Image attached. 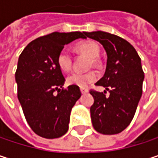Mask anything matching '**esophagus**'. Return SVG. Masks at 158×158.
<instances>
[{"instance_id":"obj_1","label":"esophagus","mask_w":158,"mask_h":158,"mask_svg":"<svg viewBox=\"0 0 158 158\" xmlns=\"http://www.w3.org/2000/svg\"><path fill=\"white\" fill-rule=\"evenodd\" d=\"M80 91H81L82 94H85V93H88L89 89L87 88H80Z\"/></svg>"}]
</instances>
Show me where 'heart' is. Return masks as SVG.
I'll return each mask as SVG.
<instances>
[{
	"label": "heart",
	"instance_id": "1",
	"mask_svg": "<svg viewBox=\"0 0 158 158\" xmlns=\"http://www.w3.org/2000/svg\"><path fill=\"white\" fill-rule=\"evenodd\" d=\"M75 49L77 52L84 54L88 56L89 57H90L89 67L97 65L98 63L97 57L100 56V52H101L100 47L97 43L91 40L82 41L76 45ZM56 62H57L59 69L62 71L68 72L70 70L71 66H72V57L68 51L62 50L57 55ZM96 79H97V74L94 71H88L85 73L74 72V73H71L68 77L67 82L69 85H75V86H79L82 88V87L88 86L89 83L94 82Z\"/></svg>",
	"mask_w": 158,
	"mask_h": 158
}]
</instances>
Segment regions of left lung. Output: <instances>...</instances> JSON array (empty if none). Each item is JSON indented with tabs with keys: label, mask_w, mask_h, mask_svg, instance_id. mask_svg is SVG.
Wrapping results in <instances>:
<instances>
[{
	"label": "left lung",
	"mask_w": 158,
	"mask_h": 158,
	"mask_svg": "<svg viewBox=\"0 0 158 158\" xmlns=\"http://www.w3.org/2000/svg\"><path fill=\"white\" fill-rule=\"evenodd\" d=\"M89 38L102 45L107 54V65L103 77L96 85L109 90H90L94 103L90 117L94 129L102 135L123 132L132 122L143 92L144 79L141 58L135 48L123 38L106 32L85 33Z\"/></svg>",
	"instance_id": "1"
}]
</instances>
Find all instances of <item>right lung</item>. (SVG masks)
Instances as JSON below:
<instances>
[{"mask_svg": "<svg viewBox=\"0 0 158 158\" xmlns=\"http://www.w3.org/2000/svg\"><path fill=\"white\" fill-rule=\"evenodd\" d=\"M79 38H86L85 32H55L30 42L19 56L18 100L32 130L44 138L68 132L71 110L81 96L79 86L63 89L65 78L56 62L64 46Z\"/></svg>", "mask_w": 158, "mask_h": 158, "instance_id": "obj_1", "label": "right lung"}]
</instances>
